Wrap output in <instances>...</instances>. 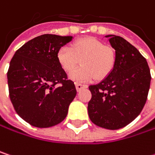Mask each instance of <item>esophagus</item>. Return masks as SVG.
I'll list each match as a JSON object with an SVG mask.
<instances>
[{
    "label": "esophagus",
    "mask_w": 155,
    "mask_h": 155,
    "mask_svg": "<svg viewBox=\"0 0 155 155\" xmlns=\"http://www.w3.org/2000/svg\"><path fill=\"white\" fill-rule=\"evenodd\" d=\"M75 87H76V90H77V91H80L81 90H82V89H85V88H87V85H84V84H81V83H77V84L75 85Z\"/></svg>",
    "instance_id": "obj_1"
}]
</instances>
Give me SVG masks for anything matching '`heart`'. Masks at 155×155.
<instances>
[{"mask_svg":"<svg viewBox=\"0 0 155 155\" xmlns=\"http://www.w3.org/2000/svg\"><path fill=\"white\" fill-rule=\"evenodd\" d=\"M81 61V66L69 75L76 82H86L96 78L103 80L112 73L117 62L116 52L104 46L99 39L91 37L80 38L71 47H62L57 50L56 60L66 73L71 72Z\"/></svg>","mask_w":155,"mask_h":155,"instance_id":"1","label":"heart"}]
</instances>
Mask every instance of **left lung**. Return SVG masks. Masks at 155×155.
I'll return each instance as SVG.
<instances>
[{"instance_id":"left-lung-1","label":"left lung","mask_w":155,"mask_h":155,"mask_svg":"<svg viewBox=\"0 0 155 155\" xmlns=\"http://www.w3.org/2000/svg\"><path fill=\"white\" fill-rule=\"evenodd\" d=\"M116 51L117 62L112 73L102 81L89 87L90 119L110 130L131 123L143 108L150 88L151 74L146 59L121 37L108 35Z\"/></svg>"}]
</instances>
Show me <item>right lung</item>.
Here are the masks:
<instances>
[{"label":"right lung","mask_w":155,"mask_h":155,"mask_svg":"<svg viewBox=\"0 0 155 155\" xmlns=\"http://www.w3.org/2000/svg\"><path fill=\"white\" fill-rule=\"evenodd\" d=\"M72 37L45 34L16 51L7 73L11 101L18 115L36 127H50L67 116L76 96L73 81L56 60Z\"/></svg>","instance_id":"obj_1"}]
</instances>
